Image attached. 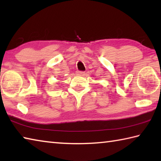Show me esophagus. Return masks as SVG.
Segmentation results:
<instances>
[{
    "label": "esophagus",
    "mask_w": 161,
    "mask_h": 161,
    "mask_svg": "<svg viewBox=\"0 0 161 161\" xmlns=\"http://www.w3.org/2000/svg\"><path fill=\"white\" fill-rule=\"evenodd\" d=\"M84 74H85V72H83V71H78V75H79L83 76V75H84Z\"/></svg>",
    "instance_id": "34e87169"
}]
</instances>
